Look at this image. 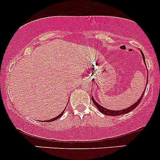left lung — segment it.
I'll use <instances>...</instances> for the list:
<instances>
[{"mask_svg":"<svg viewBox=\"0 0 160 160\" xmlns=\"http://www.w3.org/2000/svg\"><path fill=\"white\" fill-rule=\"evenodd\" d=\"M141 53H142V55L143 60H144L145 63H146V61H145L144 54H143V52L142 51H141ZM147 83H148V82H147ZM145 91H146V90H145ZM145 91L143 92L142 94V96L140 97V98H139V99H138V101H137V102H135V104H132V105L131 106V107L128 108L123 109V110H122V111H111V110H108V109H106V108H103L102 106L99 105V104H98V103H97L96 101H95V100L93 99V97H91V99H92V101H93V104H94L95 105H96V107L98 108V110L101 111V113H103V114H106V115H109V116H118V115H121V114H127V113H129L130 111H132V110H134V109H135V108H136L137 106H138V104H140V102H141L142 99V98H143V95H144V93H145Z\"/></svg>","mask_w":160,"mask_h":160,"instance_id":"left-lung-1","label":"left lung"}]
</instances>
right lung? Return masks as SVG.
<instances>
[{
	"label": "right lung",
	"mask_w": 160,
	"mask_h": 160,
	"mask_svg": "<svg viewBox=\"0 0 160 160\" xmlns=\"http://www.w3.org/2000/svg\"><path fill=\"white\" fill-rule=\"evenodd\" d=\"M66 109V108H65ZM62 114H63V111H62V113H61L60 114H59V115H58L57 117H56V118H52V119H50V120H49V121H47L48 122H53V121H55V120H56V119H58V118H59L61 117V116L62 115Z\"/></svg>",
	"instance_id": "right-lung-1"
}]
</instances>
